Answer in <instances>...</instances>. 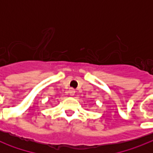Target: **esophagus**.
Returning a JSON list of instances; mask_svg holds the SVG:
<instances>
[{
	"instance_id": "1",
	"label": "esophagus",
	"mask_w": 153,
	"mask_h": 153,
	"mask_svg": "<svg viewBox=\"0 0 153 153\" xmlns=\"http://www.w3.org/2000/svg\"><path fill=\"white\" fill-rule=\"evenodd\" d=\"M69 94L71 96H74V94H75V91H74V89H70L69 90Z\"/></svg>"
}]
</instances>
